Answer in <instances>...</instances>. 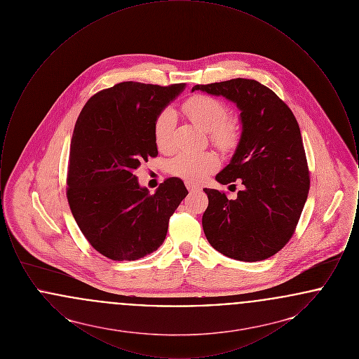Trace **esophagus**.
<instances>
[{"mask_svg": "<svg viewBox=\"0 0 359 359\" xmlns=\"http://www.w3.org/2000/svg\"><path fill=\"white\" fill-rule=\"evenodd\" d=\"M186 187H187V189L188 191H189V192L201 191V187H199V186H196V184H194V183H189V182H187V183H186Z\"/></svg>", "mask_w": 359, "mask_h": 359, "instance_id": "obj_1", "label": "esophagus"}]
</instances>
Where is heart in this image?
I'll list each match as a JSON object with an SVG mask.
<instances>
[{"label":"heart","instance_id":"heart-1","mask_svg":"<svg viewBox=\"0 0 359 359\" xmlns=\"http://www.w3.org/2000/svg\"><path fill=\"white\" fill-rule=\"evenodd\" d=\"M182 111L192 123L208 133L210 141L222 151L233 149L239 140L238 121L229 117L227 104L205 94H195L182 104ZM176 117L164 109L154 121V144L160 152L173 148ZM218 158L211 152H180L168 163V171L189 183H201L218 168Z\"/></svg>","mask_w":359,"mask_h":359}]
</instances>
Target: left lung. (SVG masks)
<instances>
[{"mask_svg":"<svg viewBox=\"0 0 359 359\" xmlns=\"http://www.w3.org/2000/svg\"><path fill=\"white\" fill-rule=\"evenodd\" d=\"M195 90L236 103L242 121L236 154L215 179L221 184L239 179L243 191L227 199L224 192L205 188V238L230 258L266 259L292 238L307 201L309 171L299 123L287 103L255 79L196 85Z\"/></svg>","mask_w":359,"mask_h":359,"instance_id":"obj_1","label":"left lung"}]
</instances>
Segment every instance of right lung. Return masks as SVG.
Returning <instances> with one entry per match:
<instances>
[{
    "label": "right lung",
    "mask_w": 359,
    "mask_h": 359,
    "mask_svg": "<svg viewBox=\"0 0 359 359\" xmlns=\"http://www.w3.org/2000/svg\"><path fill=\"white\" fill-rule=\"evenodd\" d=\"M186 83L122 82L94 94L71 138L67 199L88 243L114 261H135L164 242L172 214L188 191L179 177L154 195L136 170L157 156L154 125Z\"/></svg>",
    "instance_id": "right-lung-1"
}]
</instances>
